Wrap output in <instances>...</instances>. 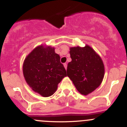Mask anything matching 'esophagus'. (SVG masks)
<instances>
[{
	"instance_id": "esophagus-1",
	"label": "esophagus",
	"mask_w": 127,
	"mask_h": 127,
	"mask_svg": "<svg viewBox=\"0 0 127 127\" xmlns=\"http://www.w3.org/2000/svg\"><path fill=\"white\" fill-rule=\"evenodd\" d=\"M64 67H65V69H67V64H66V63H65L64 64Z\"/></svg>"
}]
</instances>
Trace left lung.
I'll return each mask as SVG.
<instances>
[{
  "label": "left lung",
  "instance_id": "left-lung-1",
  "mask_svg": "<svg viewBox=\"0 0 127 127\" xmlns=\"http://www.w3.org/2000/svg\"><path fill=\"white\" fill-rule=\"evenodd\" d=\"M72 61L67 65V75L81 94L87 95L102 82L104 65L102 58L92 47H71Z\"/></svg>",
  "mask_w": 127,
  "mask_h": 127
}]
</instances>
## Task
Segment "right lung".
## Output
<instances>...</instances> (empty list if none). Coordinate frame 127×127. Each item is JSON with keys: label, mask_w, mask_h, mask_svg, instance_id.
<instances>
[{"label": "right lung", "mask_w": 127, "mask_h": 127, "mask_svg": "<svg viewBox=\"0 0 127 127\" xmlns=\"http://www.w3.org/2000/svg\"><path fill=\"white\" fill-rule=\"evenodd\" d=\"M55 48L40 45L27 56L23 64V73L27 83L35 92L44 97L52 95L58 83L67 76Z\"/></svg>", "instance_id": "1"}]
</instances>
